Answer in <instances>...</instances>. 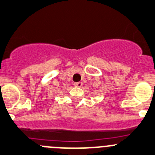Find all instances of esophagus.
<instances>
[{
    "mask_svg": "<svg viewBox=\"0 0 155 155\" xmlns=\"http://www.w3.org/2000/svg\"><path fill=\"white\" fill-rule=\"evenodd\" d=\"M74 85L75 87H81L83 86V83H82V82H75V83H74Z\"/></svg>",
    "mask_w": 155,
    "mask_h": 155,
    "instance_id": "1",
    "label": "esophagus"
}]
</instances>
